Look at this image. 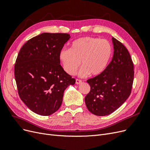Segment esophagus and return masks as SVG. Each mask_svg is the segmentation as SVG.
Here are the masks:
<instances>
[{"mask_svg":"<svg viewBox=\"0 0 150 150\" xmlns=\"http://www.w3.org/2000/svg\"><path fill=\"white\" fill-rule=\"evenodd\" d=\"M81 83H82V81H81V79H76V84H79Z\"/></svg>","mask_w":150,"mask_h":150,"instance_id":"esophagus-1","label":"esophagus"}]
</instances>
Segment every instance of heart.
Returning a JSON list of instances; mask_svg holds the SVG:
<instances>
[{"label": "heart", "instance_id": "heart-1", "mask_svg": "<svg viewBox=\"0 0 150 150\" xmlns=\"http://www.w3.org/2000/svg\"><path fill=\"white\" fill-rule=\"evenodd\" d=\"M112 52V48L108 40L84 37L72 42L71 49H62L59 54V59L68 74H74L81 62L82 68L79 72L80 76H86L88 74L96 76L106 69Z\"/></svg>", "mask_w": 150, "mask_h": 150}]
</instances>
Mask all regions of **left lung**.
Listing matches in <instances>:
<instances>
[{"instance_id":"1","label":"left lung","mask_w":150,"mask_h":150,"mask_svg":"<svg viewBox=\"0 0 150 150\" xmlns=\"http://www.w3.org/2000/svg\"><path fill=\"white\" fill-rule=\"evenodd\" d=\"M114 54L102 74L87 81L91 90L84 98L88 110L96 116L116 111L128 98L134 79V66L128 49L112 38Z\"/></svg>"}]
</instances>
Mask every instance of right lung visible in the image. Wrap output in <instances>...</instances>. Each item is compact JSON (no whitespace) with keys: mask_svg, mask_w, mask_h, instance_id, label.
<instances>
[{"mask_svg":"<svg viewBox=\"0 0 150 150\" xmlns=\"http://www.w3.org/2000/svg\"><path fill=\"white\" fill-rule=\"evenodd\" d=\"M70 38L69 34L44 33L27 41L18 54L14 66L18 93L36 114L49 116L57 111L65 89L76 83L59 59Z\"/></svg>","mask_w":150,"mask_h":150,"instance_id":"1","label":"right lung"}]
</instances>
